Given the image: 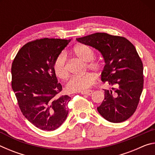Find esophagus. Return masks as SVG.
<instances>
[{"mask_svg":"<svg viewBox=\"0 0 155 155\" xmlns=\"http://www.w3.org/2000/svg\"><path fill=\"white\" fill-rule=\"evenodd\" d=\"M92 92H93V91L90 90V91H82V92H81V94H83V95L90 96V95H91V94H92Z\"/></svg>","mask_w":155,"mask_h":155,"instance_id":"1","label":"esophagus"}]
</instances>
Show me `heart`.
<instances>
[{
  "mask_svg": "<svg viewBox=\"0 0 155 155\" xmlns=\"http://www.w3.org/2000/svg\"><path fill=\"white\" fill-rule=\"evenodd\" d=\"M74 54L78 58L87 62V67L91 71L98 72L101 69V64L94 61L95 52L90 46L85 44H79L74 47ZM53 70L55 74L61 79H65L69 74L67 64V56L65 52H61L54 59ZM95 82V77L91 73H87L79 77H72L65 85V90L68 92H80L87 90V89Z\"/></svg>",
  "mask_w": 155,
  "mask_h": 155,
  "instance_id": "1",
  "label": "heart"
}]
</instances>
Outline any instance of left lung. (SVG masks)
Listing matches in <instances>:
<instances>
[{"mask_svg":"<svg viewBox=\"0 0 155 155\" xmlns=\"http://www.w3.org/2000/svg\"><path fill=\"white\" fill-rule=\"evenodd\" d=\"M101 52L105 65L101 80L114 86L104 90V99L97 107L107 121H125L137 109L143 90V64L133 44L124 37L96 33L77 39Z\"/></svg>","mask_w":155,"mask_h":155,"instance_id":"1","label":"left lung"}]
</instances>
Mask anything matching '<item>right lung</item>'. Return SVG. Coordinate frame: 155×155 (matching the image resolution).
I'll list each match as a JSON object with an SVG mask.
<instances>
[{
    "label": "right lung",
    "instance_id": "right-lung-1",
    "mask_svg": "<svg viewBox=\"0 0 155 155\" xmlns=\"http://www.w3.org/2000/svg\"><path fill=\"white\" fill-rule=\"evenodd\" d=\"M71 40L43 38L20 49L12 65V87L25 117L41 130H54L68 114L71 98L58 96L62 86L53 70L54 59Z\"/></svg>",
    "mask_w": 155,
    "mask_h": 155
}]
</instances>
